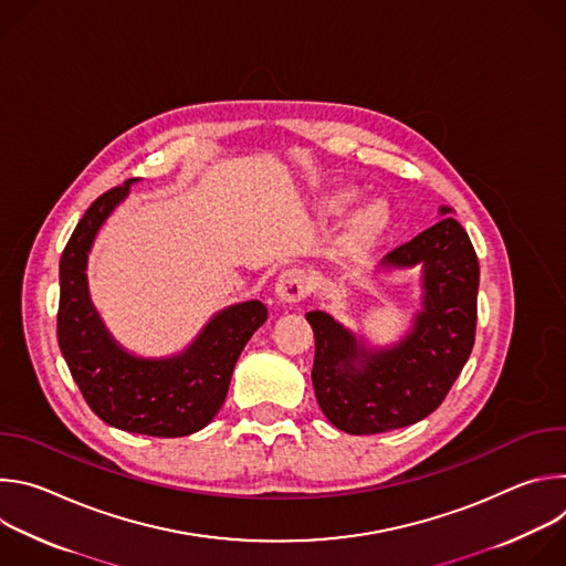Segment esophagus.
I'll list each match as a JSON object with an SVG mask.
<instances>
[{
  "mask_svg": "<svg viewBox=\"0 0 566 566\" xmlns=\"http://www.w3.org/2000/svg\"><path fill=\"white\" fill-rule=\"evenodd\" d=\"M311 291V280L302 269H286L275 282V297L280 302H300Z\"/></svg>",
  "mask_w": 566,
  "mask_h": 566,
  "instance_id": "esophagus-1",
  "label": "esophagus"
}]
</instances>
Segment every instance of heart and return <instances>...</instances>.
Returning a JSON list of instances; mask_svg holds the SVG:
<instances>
[{"instance_id": "heart-1", "label": "heart", "mask_w": 566, "mask_h": 566, "mask_svg": "<svg viewBox=\"0 0 566 566\" xmlns=\"http://www.w3.org/2000/svg\"><path fill=\"white\" fill-rule=\"evenodd\" d=\"M354 197L356 195L347 188H336L325 192L317 201L319 214L327 219H336L345 214ZM387 223H389V212L380 201H367L365 206H360L345 226V232L340 237V255L347 260H356L365 255L376 244L378 237L385 232Z\"/></svg>"}]
</instances>
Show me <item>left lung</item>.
I'll list each match as a JSON object with an SVG mask.
<instances>
[{"label":"left lung","mask_w":566,"mask_h":566,"mask_svg":"<svg viewBox=\"0 0 566 566\" xmlns=\"http://www.w3.org/2000/svg\"><path fill=\"white\" fill-rule=\"evenodd\" d=\"M452 208L378 264L380 273L421 269V308L406 336L369 345L327 311H308L315 336L311 380L319 410L347 434H378L432 415L474 345L479 262Z\"/></svg>","instance_id":"1"}]
</instances>
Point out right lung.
Instances as JSON below:
<instances>
[{
	"label": "right lung",
	"instance_id": "1",
	"mask_svg": "<svg viewBox=\"0 0 566 566\" xmlns=\"http://www.w3.org/2000/svg\"><path fill=\"white\" fill-rule=\"evenodd\" d=\"M132 181L98 197L75 226L60 260L57 343L87 406L112 428L147 437H188L221 410L232 369L269 313L260 300L217 311L197 338L172 356L125 349L98 315L87 262L98 230L129 197Z\"/></svg>",
	"mask_w": 566,
	"mask_h": 566
}]
</instances>
